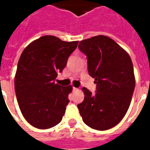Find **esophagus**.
I'll return each mask as SVG.
<instances>
[{
	"mask_svg": "<svg viewBox=\"0 0 150 150\" xmlns=\"http://www.w3.org/2000/svg\"><path fill=\"white\" fill-rule=\"evenodd\" d=\"M79 89L77 88H73V91H77Z\"/></svg>",
	"mask_w": 150,
	"mask_h": 150,
	"instance_id": "esophagus-1",
	"label": "esophagus"
}]
</instances>
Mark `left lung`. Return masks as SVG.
<instances>
[{
	"label": "left lung",
	"instance_id": "left-lung-1",
	"mask_svg": "<svg viewBox=\"0 0 150 150\" xmlns=\"http://www.w3.org/2000/svg\"><path fill=\"white\" fill-rule=\"evenodd\" d=\"M79 50L88 58L89 75L96 92L82 90L84 100L77 105L83 122L96 130L112 129L125 116L135 88L132 60L113 39L98 35L81 41Z\"/></svg>",
	"mask_w": 150,
	"mask_h": 150
}]
</instances>
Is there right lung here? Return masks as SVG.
Instances as JSON below:
<instances>
[{
	"mask_svg": "<svg viewBox=\"0 0 150 150\" xmlns=\"http://www.w3.org/2000/svg\"><path fill=\"white\" fill-rule=\"evenodd\" d=\"M78 42L46 35L34 40L21 53L15 75V92L24 118L35 128L50 129L62 120L72 87H62L54 80Z\"/></svg>",
	"mask_w": 150,
	"mask_h": 150,
	"instance_id": "obj_1",
	"label": "right lung"
}]
</instances>
